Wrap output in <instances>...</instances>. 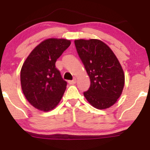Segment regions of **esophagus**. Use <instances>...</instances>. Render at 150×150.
I'll list each match as a JSON object with an SVG mask.
<instances>
[{
  "label": "esophagus",
  "mask_w": 150,
  "mask_h": 150,
  "mask_svg": "<svg viewBox=\"0 0 150 150\" xmlns=\"http://www.w3.org/2000/svg\"><path fill=\"white\" fill-rule=\"evenodd\" d=\"M68 82L69 84H75V83H76V79H73V80L72 81H69Z\"/></svg>",
  "instance_id": "esophagus-1"
}]
</instances>
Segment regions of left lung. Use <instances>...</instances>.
Returning a JSON list of instances; mask_svg holds the SVG:
<instances>
[{"label": "left lung", "mask_w": 150, "mask_h": 150, "mask_svg": "<svg viewBox=\"0 0 150 150\" xmlns=\"http://www.w3.org/2000/svg\"><path fill=\"white\" fill-rule=\"evenodd\" d=\"M78 56L90 79L83 95L97 109H106L116 103L122 94L125 75L112 50L98 40H75Z\"/></svg>", "instance_id": "obj_1"}]
</instances>
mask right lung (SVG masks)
I'll return each mask as SVG.
<instances>
[{"label": "right lung", "instance_id": "right-lung-1", "mask_svg": "<svg viewBox=\"0 0 150 150\" xmlns=\"http://www.w3.org/2000/svg\"><path fill=\"white\" fill-rule=\"evenodd\" d=\"M70 44L65 39L44 40L23 64L20 75L21 89L27 100L36 108L49 111L61 100L67 83L55 63Z\"/></svg>", "mask_w": 150, "mask_h": 150}]
</instances>
